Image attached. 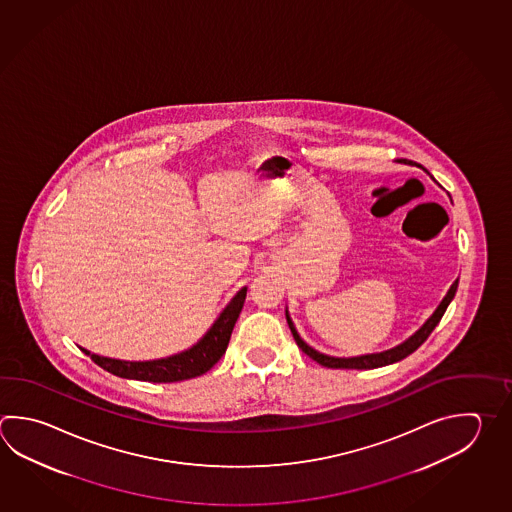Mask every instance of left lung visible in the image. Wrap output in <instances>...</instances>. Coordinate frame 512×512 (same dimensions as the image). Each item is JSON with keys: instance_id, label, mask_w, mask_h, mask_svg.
I'll use <instances>...</instances> for the list:
<instances>
[{"instance_id": "1", "label": "left lung", "mask_w": 512, "mask_h": 512, "mask_svg": "<svg viewBox=\"0 0 512 512\" xmlns=\"http://www.w3.org/2000/svg\"><path fill=\"white\" fill-rule=\"evenodd\" d=\"M398 163H405V161H398ZM456 288H458V279L454 280L453 284H451V288L445 293V297L442 299V302L438 304V308L434 309L433 315L425 320L424 324L416 329L411 337L405 338L404 342L398 344L395 348L386 349V351H380V353H367V355H358V357H331V355L320 353L317 349L311 348L308 342L300 337L299 331H297L293 320H291L288 308H286V320H288V326H290L297 346H299L309 358H313L315 362H319L320 366L331 367V369H375V367L395 364L398 360H402V358L411 355L413 351L420 348L425 340H427V337L431 335V331L438 326L440 319L444 317L445 309L451 304V300L454 299Z\"/></svg>"}]
</instances>
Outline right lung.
Wrapping results in <instances>:
<instances>
[{"mask_svg": "<svg viewBox=\"0 0 512 512\" xmlns=\"http://www.w3.org/2000/svg\"><path fill=\"white\" fill-rule=\"evenodd\" d=\"M246 291H248L246 286L237 291V295L226 304V308L222 309L219 317L213 320L210 329L193 344L192 348L184 349L181 353H175L170 357L130 362V360H119V358L101 357L96 353H90L85 348L79 349L92 358L97 366L103 367L105 371L119 378L168 384V382H181L188 378L201 377L206 371H210L226 353L233 326L239 319L244 306Z\"/></svg>", "mask_w": 512, "mask_h": 512, "instance_id": "obj_1", "label": "right lung"}]
</instances>
